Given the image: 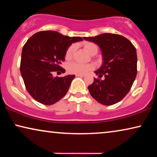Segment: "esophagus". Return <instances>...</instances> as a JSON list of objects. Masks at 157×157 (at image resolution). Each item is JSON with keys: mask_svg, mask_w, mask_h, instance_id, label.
Masks as SVG:
<instances>
[{"mask_svg": "<svg viewBox=\"0 0 157 157\" xmlns=\"http://www.w3.org/2000/svg\"><path fill=\"white\" fill-rule=\"evenodd\" d=\"M76 76L77 77H84L85 75H81V74H76Z\"/></svg>", "mask_w": 157, "mask_h": 157, "instance_id": "obj_1", "label": "esophagus"}]
</instances>
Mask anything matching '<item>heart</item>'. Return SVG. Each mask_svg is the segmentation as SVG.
<instances>
[{
    "mask_svg": "<svg viewBox=\"0 0 157 157\" xmlns=\"http://www.w3.org/2000/svg\"><path fill=\"white\" fill-rule=\"evenodd\" d=\"M83 48L87 51V53L91 56L96 55L98 52V48L97 45L92 42H85L83 44ZM75 50H76V46L71 45L68 47L66 52V59L69 60L73 58ZM94 66L91 63L81 64L77 62H72L67 65V71L68 73L73 74H81L83 75L86 74L87 72L93 70Z\"/></svg>",
    "mask_w": 157,
    "mask_h": 157,
    "instance_id": "b5f03b06",
    "label": "heart"
}]
</instances>
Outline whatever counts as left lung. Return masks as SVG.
I'll list each match as a JSON object with an SVG mask.
<instances>
[{
  "instance_id": "obj_1",
  "label": "left lung",
  "mask_w": 157,
  "mask_h": 157,
  "mask_svg": "<svg viewBox=\"0 0 157 157\" xmlns=\"http://www.w3.org/2000/svg\"><path fill=\"white\" fill-rule=\"evenodd\" d=\"M83 39L97 44L102 54V65L94 73L105 78H94L88 87L90 94L103 105L117 104L128 93L136 76V48L130 40L118 34L102 33Z\"/></svg>"
}]
</instances>
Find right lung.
<instances>
[{"mask_svg":"<svg viewBox=\"0 0 157 157\" xmlns=\"http://www.w3.org/2000/svg\"><path fill=\"white\" fill-rule=\"evenodd\" d=\"M79 36L69 37L54 31L38 32L23 46L21 74L27 91L38 102L52 105L66 95L75 75L53 77V72L65 69L61 66L66 52Z\"/></svg>","mask_w":157,"mask_h":157,"instance_id":"right-lung-1","label":"right lung"}]
</instances>
